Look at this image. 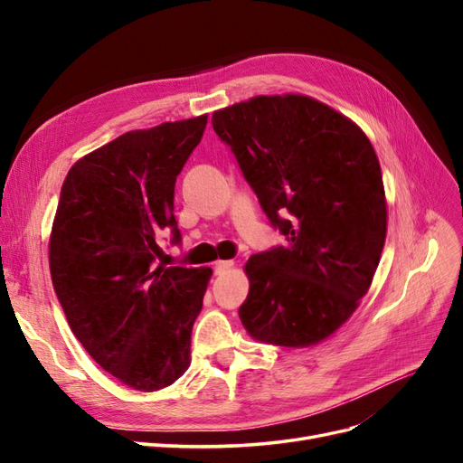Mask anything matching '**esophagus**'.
Segmentation results:
<instances>
[{
	"label": "esophagus",
	"instance_id": "1",
	"mask_svg": "<svg viewBox=\"0 0 463 463\" xmlns=\"http://www.w3.org/2000/svg\"><path fill=\"white\" fill-rule=\"evenodd\" d=\"M230 269H233V260H218V262L214 264V272H216V274H222V272H226V270H230Z\"/></svg>",
	"mask_w": 463,
	"mask_h": 463
}]
</instances>
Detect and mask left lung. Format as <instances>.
<instances>
[{
	"label": "left lung",
	"mask_w": 463,
	"mask_h": 463,
	"mask_svg": "<svg viewBox=\"0 0 463 463\" xmlns=\"http://www.w3.org/2000/svg\"><path fill=\"white\" fill-rule=\"evenodd\" d=\"M213 128L286 235L245 264L243 326L266 344H318L354 315L381 260L386 197L374 148L352 119L303 94L218 109Z\"/></svg>",
	"instance_id": "1"
}]
</instances>
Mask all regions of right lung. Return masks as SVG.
I'll list each match as a JSON object with an SVG mask.
<instances>
[{
    "label": "right lung",
    "mask_w": 463,
    "mask_h": 463,
    "mask_svg": "<svg viewBox=\"0 0 463 463\" xmlns=\"http://www.w3.org/2000/svg\"><path fill=\"white\" fill-rule=\"evenodd\" d=\"M206 118L129 131L69 170L50 235V272L77 340L123 384L154 392L189 369L208 266H156L158 237L181 233L175 179Z\"/></svg>",
    "instance_id": "right-lung-1"
}]
</instances>
